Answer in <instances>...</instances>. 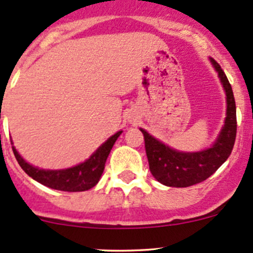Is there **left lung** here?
Returning a JSON list of instances; mask_svg holds the SVG:
<instances>
[{
	"label": "left lung",
	"instance_id": "left-lung-1",
	"mask_svg": "<svg viewBox=\"0 0 253 253\" xmlns=\"http://www.w3.org/2000/svg\"><path fill=\"white\" fill-rule=\"evenodd\" d=\"M211 62L218 72L226 94L225 125L211 148L195 153L178 152L155 139L144 129L139 128L144 136L145 153L150 172L165 186L188 187L202 182L224 164L234 148L237 124L233 89L220 65L214 58H211Z\"/></svg>",
	"mask_w": 253,
	"mask_h": 253
}]
</instances>
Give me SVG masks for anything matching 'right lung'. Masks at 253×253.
<instances>
[{"instance_id":"obj_1","label":"right lung","mask_w":253,"mask_h":253,"mask_svg":"<svg viewBox=\"0 0 253 253\" xmlns=\"http://www.w3.org/2000/svg\"><path fill=\"white\" fill-rule=\"evenodd\" d=\"M122 131H119L111 136L104 144L96 149V152L77 167L70 168L63 170H44L38 169L33 165L28 164L16 150L12 147L18 164L20 165L25 174H28L35 181L40 182L42 185L53 188V190L65 191V192H82V191L90 190L91 187L98 183L100 180L101 174L105 168L106 159L110 154L112 145L115 144L116 139L119 138Z\"/></svg>"}]
</instances>
